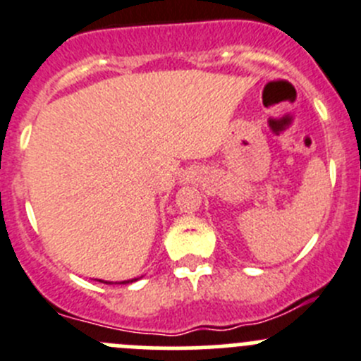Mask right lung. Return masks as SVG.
<instances>
[{
  "mask_svg": "<svg viewBox=\"0 0 361 361\" xmlns=\"http://www.w3.org/2000/svg\"><path fill=\"white\" fill-rule=\"evenodd\" d=\"M135 279H132V281H123V282H120V284H130V282H134ZM99 282H104V284H111V282H106V281H99Z\"/></svg>",
  "mask_w": 361,
  "mask_h": 361,
  "instance_id": "add662e5",
  "label": "right lung"
}]
</instances>
